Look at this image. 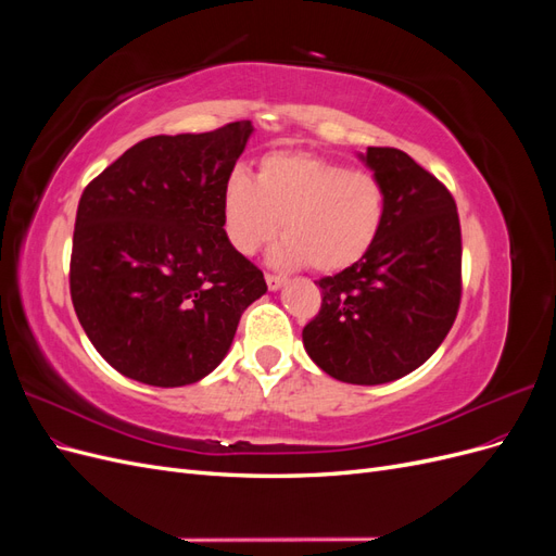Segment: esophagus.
I'll use <instances>...</instances> for the list:
<instances>
[{
  "label": "esophagus",
  "mask_w": 556,
  "mask_h": 556,
  "mask_svg": "<svg viewBox=\"0 0 556 556\" xmlns=\"http://www.w3.org/2000/svg\"><path fill=\"white\" fill-rule=\"evenodd\" d=\"M285 280H288V278H285V276L266 274V285H268V290H271V292H278V290L282 288V285H285Z\"/></svg>",
  "instance_id": "34e87169"
}]
</instances>
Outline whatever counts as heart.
<instances>
[{
    "mask_svg": "<svg viewBox=\"0 0 556 556\" xmlns=\"http://www.w3.org/2000/svg\"><path fill=\"white\" fill-rule=\"evenodd\" d=\"M382 217L384 190L374 174L304 150L264 155L257 176L237 166L223 185V227L233 250L255 255L282 220L288 239L274 250V262L311 264L319 274L359 262L376 243Z\"/></svg>",
    "mask_w": 556,
    "mask_h": 556,
    "instance_id": "heart-1",
    "label": "heart"
}]
</instances>
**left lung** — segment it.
Returning <instances> with one entry per match:
<instances>
[{
	"label": "left lung",
	"mask_w": 556,
	"mask_h": 556,
	"mask_svg": "<svg viewBox=\"0 0 556 556\" xmlns=\"http://www.w3.org/2000/svg\"><path fill=\"white\" fill-rule=\"evenodd\" d=\"M357 157L382 182V227L359 262L317 280L323 308L301 339L331 378L384 384L422 366L457 317L462 229L445 185L403 150Z\"/></svg>",
	"instance_id": "8db88e82"
}]
</instances>
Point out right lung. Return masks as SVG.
I'll list each match as a JSON object with an SVG mask.
<instances>
[{"instance_id":"add662e5","label":"right lung","mask_w":556,"mask_h":556,"mask_svg":"<svg viewBox=\"0 0 556 556\" xmlns=\"http://www.w3.org/2000/svg\"><path fill=\"white\" fill-rule=\"evenodd\" d=\"M252 131L241 121L143 139L83 192L72 301L117 374L153 387L199 382L266 292L264 274L223 227V185Z\"/></svg>"}]
</instances>
